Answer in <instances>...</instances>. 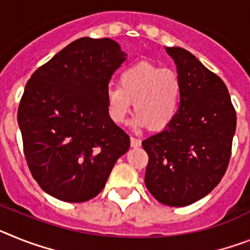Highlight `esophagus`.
I'll use <instances>...</instances> for the list:
<instances>
[{
  "mask_svg": "<svg viewBox=\"0 0 250 250\" xmlns=\"http://www.w3.org/2000/svg\"><path fill=\"white\" fill-rule=\"evenodd\" d=\"M131 146L132 147H140L141 146V140L136 137H131Z\"/></svg>",
  "mask_w": 250,
  "mask_h": 250,
  "instance_id": "esophagus-1",
  "label": "esophagus"
}]
</instances>
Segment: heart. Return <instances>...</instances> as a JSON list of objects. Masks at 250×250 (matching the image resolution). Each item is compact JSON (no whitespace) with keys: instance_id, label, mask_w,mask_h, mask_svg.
Listing matches in <instances>:
<instances>
[{"instance_id":"b5f03b06","label":"heart","mask_w":250,"mask_h":250,"mask_svg":"<svg viewBox=\"0 0 250 250\" xmlns=\"http://www.w3.org/2000/svg\"><path fill=\"white\" fill-rule=\"evenodd\" d=\"M182 83L175 71L150 62H138L122 71L118 86L106 89V108L114 123L125 121L132 103L136 128L163 131L174 121L179 109Z\"/></svg>"}]
</instances>
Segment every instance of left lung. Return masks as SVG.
<instances>
[{
  "mask_svg": "<svg viewBox=\"0 0 250 250\" xmlns=\"http://www.w3.org/2000/svg\"><path fill=\"white\" fill-rule=\"evenodd\" d=\"M165 49L177 64L182 95L174 121L142 141L148 155L145 183L163 205L183 207L207 196L224 177L236 113L217 75L183 48Z\"/></svg>",
  "mask_w": 250,
  "mask_h": 250,
  "instance_id": "left-lung-1",
  "label": "left lung"
}]
</instances>
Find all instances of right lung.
<instances>
[{
	"mask_svg": "<svg viewBox=\"0 0 250 250\" xmlns=\"http://www.w3.org/2000/svg\"><path fill=\"white\" fill-rule=\"evenodd\" d=\"M127 58L110 38H80L39 67L18 110L24 154L42 189L85 202L105 186L129 137L110 119L106 89Z\"/></svg>",
	"mask_w": 250,
	"mask_h": 250,
	"instance_id": "add662e5",
	"label": "right lung"
}]
</instances>
